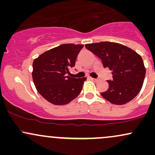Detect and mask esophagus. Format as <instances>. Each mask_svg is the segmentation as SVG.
<instances>
[{
	"mask_svg": "<svg viewBox=\"0 0 155 155\" xmlns=\"http://www.w3.org/2000/svg\"><path fill=\"white\" fill-rule=\"evenodd\" d=\"M90 79H91V80H92V81H97V80H98L97 79H95V78H92V77H90Z\"/></svg>",
	"mask_w": 155,
	"mask_h": 155,
	"instance_id": "1",
	"label": "esophagus"
}]
</instances>
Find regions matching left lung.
Returning <instances> with one entry per match:
<instances>
[{"label":"left lung","instance_id":"8db88e82","mask_svg":"<svg viewBox=\"0 0 155 155\" xmlns=\"http://www.w3.org/2000/svg\"><path fill=\"white\" fill-rule=\"evenodd\" d=\"M85 47L102 60L104 68L112 71L113 81H108V90L101 95L116 105L132 101L141 90L145 78L146 68L140 55L114 42L87 44Z\"/></svg>","mask_w":155,"mask_h":155}]
</instances>
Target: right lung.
Wrapping results in <instances>:
<instances>
[{"instance_id": "1", "label": "right lung", "mask_w": 155, "mask_h": 155, "mask_svg": "<svg viewBox=\"0 0 155 155\" xmlns=\"http://www.w3.org/2000/svg\"><path fill=\"white\" fill-rule=\"evenodd\" d=\"M83 47V44H62L45 51L33 61L32 76L35 88L51 104H67L81 92L86 77L76 79L65 74L75 66Z\"/></svg>"}]
</instances>
